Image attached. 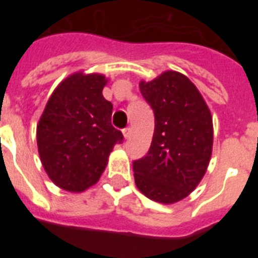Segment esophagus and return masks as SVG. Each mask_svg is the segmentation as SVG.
I'll use <instances>...</instances> for the list:
<instances>
[{"mask_svg": "<svg viewBox=\"0 0 258 258\" xmlns=\"http://www.w3.org/2000/svg\"><path fill=\"white\" fill-rule=\"evenodd\" d=\"M122 134H124L125 140H127V138H129V136H131V129H129V127H125V129H122Z\"/></svg>", "mask_w": 258, "mask_h": 258, "instance_id": "1", "label": "esophagus"}]
</instances>
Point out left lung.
I'll use <instances>...</instances> for the list:
<instances>
[{
    "instance_id": "1",
    "label": "left lung",
    "mask_w": 258,
    "mask_h": 258,
    "mask_svg": "<svg viewBox=\"0 0 258 258\" xmlns=\"http://www.w3.org/2000/svg\"><path fill=\"white\" fill-rule=\"evenodd\" d=\"M140 90L155 115L145 157L133 163L138 190L157 203L173 204L192 192L204 177L213 147L211 109L184 75L165 71Z\"/></svg>"
}]
</instances>
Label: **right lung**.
<instances>
[{
	"mask_svg": "<svg viewBox=\"0 0 258 258\" xmlns=\"http://www.w3.org/2000/svg\"><path fill=\"white\" fill-rule=\"evenodd\" d=\"M106 76L76 72L52 92L37 124V147L45 172L58 187L83 192L101 178L109 152L122 142L112 126V103L102 90Z\"/></svg>",
	"mask_w": 258,
	"mask_h": 258,
	"instance_id": "add662e5",
	"label": "right lung"
}]
</instances>
